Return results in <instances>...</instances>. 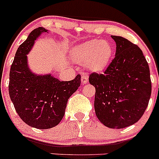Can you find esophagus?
Returning a JSON list of instances; mask_svg holds the SVG:
<instances>
[{
    "label": "esophagus",
    "mask_w": 159,
    "mask_h": 159,
    "mask_svg": "<svg viewBox=\"0 0 159 159\" xmlns=\"http://www.w3.org/2000/svg\"><path fill=\"white\" fill-rule=\"evenodd\" d=\"M81 82H82L83 84H85L88 82V75H83L81 76Z\"/></svg>",
    "instance_id": "obj_1"
}]
</instances>
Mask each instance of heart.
I'll return each mask as SVG.
<instances>
[{"label": "heart", "mask_w": 159, "mask_h": 159, "mask_svg": "<svg viewBox=\"0 0 159 159\" xmlns=\"http://www.w3.org/2000/svg\"><path fill=\"white\" fill-rule=\"evenodd\" d=\"M113 52V46L107 40H92L73 47L70 57L76 64H85L89 71L102 72L110 64Z\"/></svg>", "instance_id": "b5f03b06"}]
</instances>
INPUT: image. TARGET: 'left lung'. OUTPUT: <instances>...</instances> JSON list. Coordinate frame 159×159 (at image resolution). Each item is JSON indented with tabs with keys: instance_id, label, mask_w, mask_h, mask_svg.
<instances>
[{
	"instance_id": "8db88e82",
	"label": "left lung",
	"mask_w": 159,
	"mask_h": 159,
	"mask_svg": "<svg viewBox=\"0 0 159 159\" xmlns=\"http://www.w3.org/2000/svg\"><path fill=\"white\" fill-rule=\"evenodd\" d=\"M116 57L103 74L92 73L89 83L95 88V115L102 124L122 129L137 123L151 95L149 65L141 49L122 36H111Z\"/></svg>"
}]
</instances>
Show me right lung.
Returning a JSON list of instances; mask_svg holds the SVG:
<instances>
[{"mask_svg":"<svg viewBox=\"0 0 159 159\" xmlns=\"http://www.w3.org/2000/svg\"><path fill=\"white\" fill-rule=\"evenodd\" d=\"M37 28L17 48L9 72L8 92L16 113L26 124L37 129L56 127L62 120L67 100L80 86V75L71 81H60L51 73L38 75L31 70L27 55L41 34Z\"/></svg>","mask_w":159,"mask_h":159,"instance_id":"1","label":"right lung"}]
</instances>
